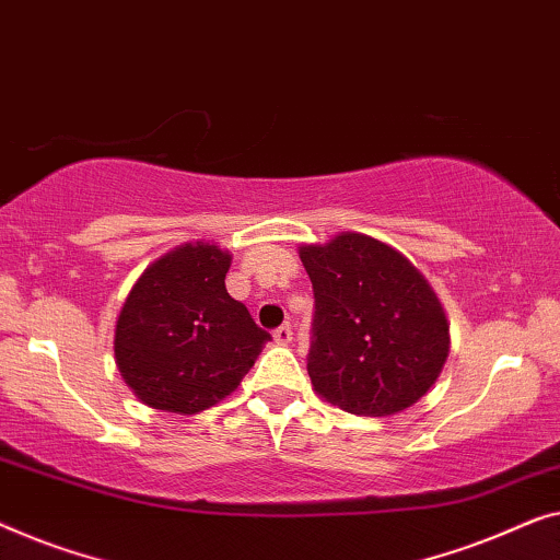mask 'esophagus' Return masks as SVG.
<instances>
[{"instance_id":"34e87169","label":"esophagus","mask_w":560,"mask_h":560,"mask_svg":"<svg viewBox=\"0 0 560 560\" xmlns=\"http://www.w3.org/2000/svg\"><path fill=\"white\" fill-rule=\"evenodd\" d=\"M291 335H294V332H291L289 325H281V327L273 329V340H277L279 345H289L291 342Z\"/></svg>"}]
</instances>
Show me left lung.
<instances>
[{"mask_svg":"<svg viewBox=\"0 0 560 560\" xmlns=\"http://www.w3.org/2000/svg\"><path fill=\"white\" fill-rule=\"evenodd\" d=\"M312 279V385L358 416L413 406L444 368L448 325L419 269L362 233L299 250Z\"/></svg>","mask_w":560,"mask_h":560,"instance_id":"left-lung-1","label":"left lung"}]
</instances>
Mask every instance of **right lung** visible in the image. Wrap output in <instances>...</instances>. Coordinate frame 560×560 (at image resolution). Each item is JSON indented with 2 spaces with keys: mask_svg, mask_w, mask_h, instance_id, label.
<instances>
[{
  "mask_svg": "<svg viewBox=\"0 0 560 560\" xmlns=\"http://www.w3.org/2000/svg\"><path fill=\"white\" fill-rule=\"evenodd\" d=\"M231 256L185 243L149 266L116 322V365L147 406L200 413L238 388L271 335L225 289Z\"/></svg>",
  "mask_w": 560,
  "mask_h": 560,
  "instance_id": "add662e5",
  "label": "right lung"
}]
</instances>
